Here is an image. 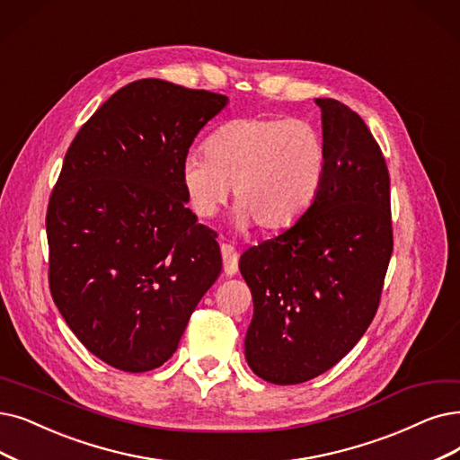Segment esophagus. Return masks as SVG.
Instances as JSON below:
<instances>
[{"mask_svg":"<svg viewBox=\"0 0 460 460\" xmlns=\"http://www.w3.org/2000/svg\"><path fill=\"white\" fill-rule=\"evenodd\" d=\"M220 252H223V262H225V273L226 275H235L237 273V252L232 245L223 243L220 245Z\"/></svg>","mask_w":460,"mask_h":460,"instance_id":"esophagus-1","label":"esophagus"}]
</instances>
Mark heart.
<instances>
[{
  "mask_svg": "<svg viewBox=\"0 0 460 460\" xmlns=\"http://www.w3.org/2000/svg\"><path fill=\"white\" fill-rule=\"evenodd\" d=\"M328 151L307 120L288 117L234 119L215 130L204 153L181 164L189 206L211 218L234 189L235 225L285 230L304 218L323 190Z\"/></svg>",
  "mask_w": 460,
  "mask_h": 460,
  "instance_id": "1",
  "label": "heart"
}]
</instances>
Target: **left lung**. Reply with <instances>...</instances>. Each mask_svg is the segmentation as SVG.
<instances>
[{"instance_id": "left-lung-1", "label": "left lung", "mask_w": 460, "mask_h": 460, "mask_svg": "<svg viewBox=\"0 0 460 460\" xmlns=\"http://www.w3.org/2000/svg\"><path fill=\"white\" fill-rule=\"evenodd\" d=\"M315 103L328 151L315 206L240 259L254 304L245 358L275 385L314 379L351 351L376 317L393 254L391 179L377 141L347 105Z\"/></svg>"}]
</instances>
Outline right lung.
Returning a JSON list of instances; mask_svg holds the SVG:
<instances>
[{"label": "right lung", "instance_id": "1", "mask_svg": "<svg viewBox=\"0 0 460 460\" xmlns=\"http://www.w3.org/2000/svg\"><path fill=\"white\" fill-rule=\"evenodd\" d=\"M228 98L162 79L126 84L69 145L47 209L49 285L71 332L105 364L166 362L217 281V234L187 208L181 164Z\"/></svg>", "mask_w": 460, "mask_h": 460}]
</instances>
